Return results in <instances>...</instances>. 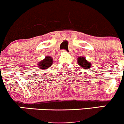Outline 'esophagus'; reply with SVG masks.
Masks as SVG:
<instances>
[{
  "mask_svg": "<svg viewBox=\"0 0 124 124\" xmlns=\"http://www.w3.org/2000/svg\"><path fill=\"white\" fill-rule=\"evenodd\" d=\"M62 53H66V51H65V50H62Z\"/></svg>",
  "mask_w": 124,
  "mask_h": 124,
  "instance_id": "34e87169",
  "label": "esophagus"
}]
</instances>
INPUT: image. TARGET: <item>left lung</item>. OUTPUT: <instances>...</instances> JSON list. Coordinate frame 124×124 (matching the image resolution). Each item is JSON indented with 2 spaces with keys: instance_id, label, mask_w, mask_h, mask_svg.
I'll return each mask as SVG.
<instances>
[{
  "instance_id": "1",
  "label": "left lung",
  "mask_w": 124,
  "mask_h": 124,
  "mask_svg": "<svg viewBox=\"0 0 124 124\" xmlns=\"http://www.w3.org/2000/svg\"><path fill=\"white\" fill-rule=\"evenodd\" d=\"M77 62L78 64L83 69V70L89 69L92 67V63L90 62H88L85 58L83 56L79 57L77 58Z\"/></svg>"
}]
</instances>
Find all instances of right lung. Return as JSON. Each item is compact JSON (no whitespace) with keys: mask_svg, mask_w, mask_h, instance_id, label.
<instances>
[{"mask_svg":"<svg viewBox=\"0 0 124 124\" xmlns=\"http://www.w3.org/2000/svg\"><path fill=\"white\" fill-rule=\"evenodd\" d=\"M53 58L50 56H46L43 60L38 62V67L43 70H46L52 65Z\"/></svg>","mask_w":124,"mask_h":124,"instance_id":"right-lung-1","label":"right lung"}]
</instances>
